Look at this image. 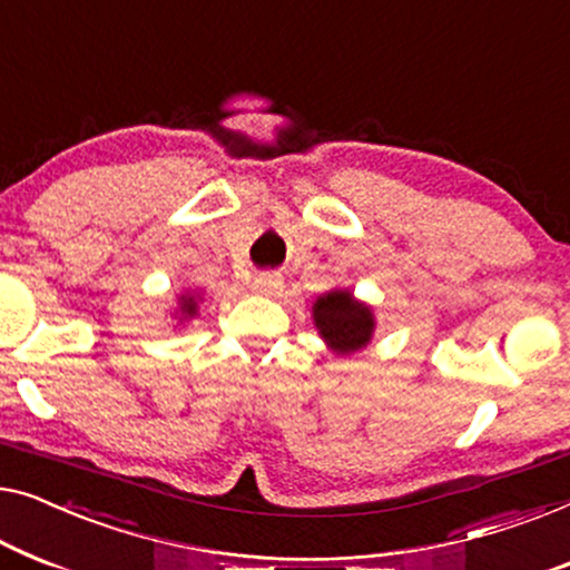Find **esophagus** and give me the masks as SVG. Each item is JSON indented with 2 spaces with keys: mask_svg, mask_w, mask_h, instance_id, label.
<instances>
[{
  "mask_svg": "<svg viewBox=\"0 0 570 570\" xmlns=\"http://www.w3.org/2000/svg\"><path fill=\"white\" fill-rule=\"evenodd\" d=\"M284 288V278L278 274H261L255 276L253 282V292L261 296H276Z\"/></svg>",
  "mask_w": 570,
  "mask_h": 570,
  "instance_id": "34e87169",
  "label": "esophagus"
}]
</instances>
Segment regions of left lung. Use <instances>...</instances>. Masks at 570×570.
<instances>
[{"mask_svg":"<svg viewBox=\"0 0 570 570\" xmlns=\"http://www.w3.org/2000/svg\"><path fill=\"white\" fill-rule=\"evenodd\" d=\"M312 323L335 356L348 358L374 338L376 320L372 304L356 299L351 288H331L312 302Z\"/></svg>","mask_w":570,"mask_h":570,"instance_id":"left-lung-1","label":"left lung"}]
</instances>
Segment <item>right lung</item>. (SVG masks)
I'll list each match as a JSON object with an SVG mask.
<instances>
[{"label":"right lung","mask_w":570,"mask_h":570,"mask_svg":"<svg viewBox=\"0 0 570 570\" xmlns=\"http://www.w3.org/2000/svg\"><path fill=\"white\" fill-rule=\"evenodd\" d=\"M204 304V292L202 288H183V292L175 296V307H173V320H175V331H183L190 320L198 317Z\"/></svg>","instance_id":"add662e5"}]
</instances>
